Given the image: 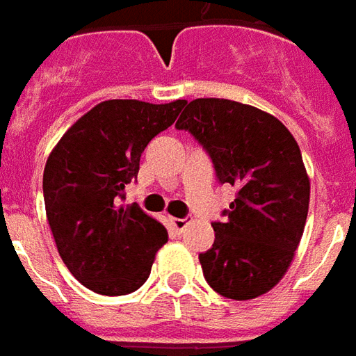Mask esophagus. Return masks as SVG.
<instances>
[{"instance_id": "obj_1", "label": "esophagus", "mask_w": 356, "mask_h": 356, "mask_svg": "<svg viewBox=\"0 0 356 356\" xmlns=\"http://www.w3.org/2000/svg\"><path fill=\"white\" fill-rule=\"evenodd\" d=\"M188 220H186V218H172V225H175V229L178 233H181L184 232V229H186V227H188Z\"/></svg>"}]
</instances>
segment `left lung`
I'll return each instance as SVG.
<instances>
[{
	"label": "left lung",
	"mask_w": 356,
	"mask_h": 356,
	"mask_svg": "<svg viewBox=\"0 0 356 356\" xmlns=\"http://www.w3.org/2000/svg\"><path fill=\"white\" fill-rule=\"evenodd\" d=\"M178 131L207 149L220 184L238 193L214 222V245L199 254L212 290L254 300L281 281L294 260L309 210V176L300 146L267 111L225 98L186 102Z\"/></svg>",
	"instance_id": "left-lung-1"
}]
</instances>
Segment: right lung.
Masks as SVG:
<instances>
[{
	"mask_svg": "<svg viewBox=\"0 0 356 356\" xmlns=\"http://www.w3.org/2000/svg\"><path fill=\"white\" fill-rule=\"evenodd\" d=\"M186 100H106L79 118L49 155L43 172L47 220L62 261L83 286L104 296L138 290L165 225L138 204L123 207L140 155L175 123Z\"/></svg>",
	"mask_w": 356,
	"mask_h": 356,
	"instance_id": "add662e5",
	"label": "right lung"
}]
</instances>
